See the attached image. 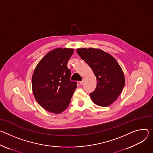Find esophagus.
Wrapping results in <instances>:
<instances>
[{"label": "esophagus", "instance_id": "esophagus-1", "mask_svg": "<svg viewBox=\"0 0 153 153\" xmlns=\"http://www.w3.org/2000/svg\"><path fill=\"white\" fill-rule=\"evenodd\" d=\"M83 84H84V80H83V81H80V82H79V84H80V85H82Z\"/></svg>", "mask_w": 153, "mask_h": 153}]
</instances>
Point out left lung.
Here are the masks:
<instances>
[{"instance_id":"left-lung-1","label":"left lung","mask_w":153,"mask_h":153,"mask_svg":"<svg viewBox=\"0 0 153 153\" xmlns=\"http://www.w3.org/2000/svg\"><path fill=\"white\" fill-rule=\"evenodd\" d=\"M78 55L88 63L97 78V87L90 97L93 102L108 106L122 92L125 79L120 65L115 59L103 50L94 48L76 50Z\"/></svg>"}]
</instances>
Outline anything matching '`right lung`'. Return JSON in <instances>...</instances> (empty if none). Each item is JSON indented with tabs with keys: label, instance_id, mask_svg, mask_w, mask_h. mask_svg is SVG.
<instances>
[{
	"label": "right lung",
	"instance_id": "add662e5",
	"mask_svg": "<svg viewBox=\"0 0 153 153\" xmlns=\"http://www.w3.org/2000/svg\"><path fill=\"white\" fill-rule=\"evenodd\" d=\"M73 48H56L47 53L33 74V93L37 102L54 114L62 112L69 106L76 82L70 80L71 72L67 67Z\"/></svg>",
	"mask_w": 153,
	"mask_h": 153
}]
</instances>
